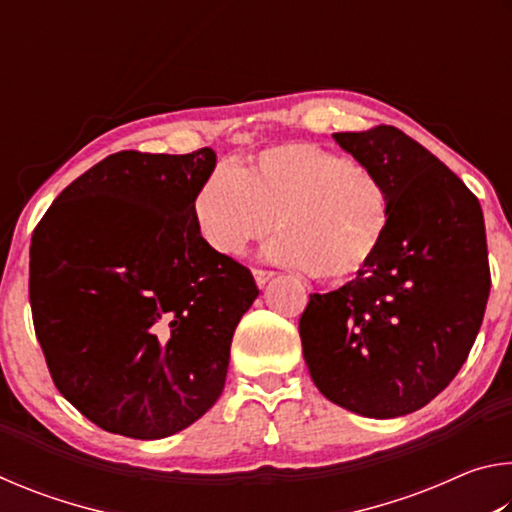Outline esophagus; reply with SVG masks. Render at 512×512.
Segmentation results:
<instances>
[{
    "mask_svg": "<svg viewBox=\"0 0 512 512\" xmlns=\"http://www.w3.org/2000/svg\"><path fill=\"white\" fill-rule=\"evenodd\" d=\"M253 275H255L257 287H259V289H264V287H266V282L271 280V277H273L275 273H273V271H264V268H255Z\"/></svg>",
    "mask_w": 512,
    "mask_h": 512,
    "instance_id": "obj_1",
    "label": "esophagus"
}]
</instances>
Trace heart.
<instances>
[{
    "instance_id": "obj_1",
    "label": "heart",
    "mask_w": 512,
    "mask_h": 512,
    "mask_svg": "<svg viewBox=\"0 0 512 512\" xmlns=\"http://www.w3.org/2000/svg\"><path fill=\"white\" fill-rule=\"evenodd\" d=\"M207 248L225 257L277 230L268 257L345 282L375 262L393 223L391 189L370 167L311 142L264 149L246 167L219 164L194 196Z\"/></svg>"
}]
</instances>
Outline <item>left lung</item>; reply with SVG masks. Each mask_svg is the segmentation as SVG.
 Segmentation results:
<instances>
[{"mask_svg": "<svg viewBox=\"0 0 512 512\" xmlns=\"http://www.w3.org/2000/svg\"><path fill=\"white\" fill-rule=\"evenodd\" d=\"M332 137L391 189L393 223L366 271L311 293L302 354L329 402L400 418L445 391L479 334L490 293L483 212L463 180L400 128Z\"/></svg>", "mask_w": 512, "mask_h": 512, "instance_id": "left-lung-1", "label": "left lung"}]
</instances>
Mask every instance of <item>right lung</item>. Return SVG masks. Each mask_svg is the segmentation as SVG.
I'll return each instance as SVG.
<instances>
[{"label": "right lung", "instance_id": "1", "mask_svg": "<svg viewBox=\"0 0 512 512\" xmlns=\"http://www.w3.org/2000/svg\"><path fill=\"white\" fill-rule=\"evenodd\" d=\"M214 167L212 149L108 155L33 232L29 300L51 379L110 433L167 438L225 386L259 289L198 235L194 196Z\"/></svg>", "mask_w": 512, "mask_h": 512}]
</instances>
